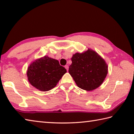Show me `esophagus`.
I'll list each match as a JSON object with an SVG mask.
<instances>
[{
    "instance_id": "34e87169",
    "label": "esophagus",
    "mask_w": 134,
    "mask_h": 134,
    "mask_svg": "<svg viewBox=\"0 0 134 134\" xmlns=\"http://www.w3.org/2000/svg\"><path fill=\"white\" fill-rule=\"evenodd\" d=\"M65 69H66L67 71H68V70H69V65H65Z\"/></svg>"
}]
</instances>
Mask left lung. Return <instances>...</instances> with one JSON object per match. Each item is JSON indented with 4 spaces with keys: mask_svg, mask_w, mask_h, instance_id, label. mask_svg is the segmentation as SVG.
Instances as JSON below:
<instances>
[{
    "mask_svg": "<svg viewBox=\"0 0 134 134\" xmlns=\"http://www.w3.org/2000/svg\"><path fill=\"white\" fill-rule=\"evenodd\" d=\"M71 62L69 72L77 86L83 90L97 89L107 76L108 67L105 60L92 49L73 54Z\"/></svg>",
    "mask_w": 134,
    "mask_h": 134,
    "instance_id": "1",
    "label": "left lung"
}]
</instances>
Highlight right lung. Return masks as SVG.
Segmentation results:
<instances>
[{
	"instance_id": "obj_1",
	"label": "right lung",
	"mask_w": 134,
	"mask_h": 134,
	"mask_svg": "<svg viewBox=\"0 0 134 134\" xmlns=\"http://www.w3.org/2000/svg\"><path fill=\"white\" fill-rule=\"evenodd\" d=\"M66 72L58 60L44 56L31 63L26 75L32 86L40 91L46 92L55 87Z\"/></svg>"
}]
</instances>
